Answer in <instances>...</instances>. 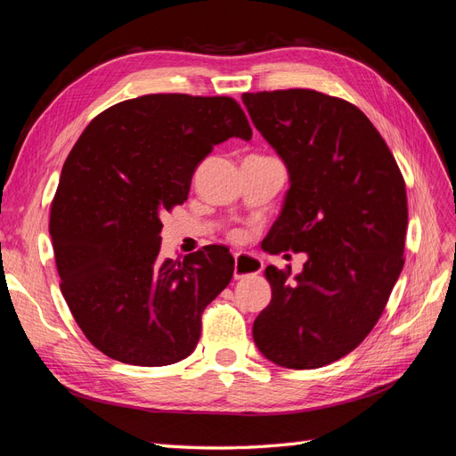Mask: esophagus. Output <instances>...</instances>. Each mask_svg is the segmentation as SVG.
Returning a JSON list of instances; mask_svg holds the SVG:
<instances>
[{"mask_svg":"<svg viewBox=\"0 0 456 456\" xmlns=\"http://www.w3.org/2000/svg\"><path fill=\"white\" fill-rule=\"evenodd\" d=\"M264 269V262L254 254L248 252H239L235 254V279H244V277H250V275H257L259 271Z\"/></svg>","mask_w":456,"mask_h":456,"instance_id":"esophagus-1","label":"esophagus"}]
</instances>
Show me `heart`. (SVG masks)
Masks as SVG:
<instances>
[{
	"instance_id": "b5f03b06",
	"label": "heart",
	"mask_w": 456,
	"mask_h": 456,
	"mask_svg": "<svg viewBox=\"0 0 456 456\" xmlns=\"http://www.w3.org/2000/svg\"><path fill=\"white\" fill-rule=\"evenodd\" d=\"M232 239H239V235H237V232H235V235H232Z\"/></svg>"
}]
</instances>
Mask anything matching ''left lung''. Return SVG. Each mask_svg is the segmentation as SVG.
Here are the masks:
<instances>
[{
	"instance_id": "8db88e82",
	"label": "left lung",
	"mask_w": 456,
	"mask_h": 456,
	"mask_svg": "<svg viewBox=\"0 0 456 456\" xmlns=\"http://www.w3.org/2000/svg\"><path fill=\"white\" fill-rule=\"evenodd\" d=\"M242 102L290 172L265 248L309 256L294 282L290 267L267 265L273 297L254 321L256 346L286 369L330 365L374 329L405 264V179L346 99L292 87L242 94Z\"/></svg>"
}]
</instances>
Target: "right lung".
Here are the masks:
<instances>
[{"label":"right lung","mask_w":456,"mask_h":456,"mask_svg":"<svg viewBox=\"0 0 456 456\" xmlns=\"http://www.w3.org/2000/svg\"><path fill=\"white\" fill-rule=\"evenodd\" d=\"M229 137H252L232 97L152 94L102 110L72 147L49 232L70 314L110 359L164 367L197 347L235 259L216 244L160 259V216L187 200L197 166Z\"/></svg>","instance_id":"add662e5"}]
</instances>
